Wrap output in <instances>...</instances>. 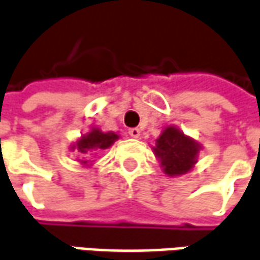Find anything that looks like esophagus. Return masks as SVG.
Segmentation results:
<instances>
[{
  "label": "esophagus",
  "mask_w": 260,
  "mask_h": 260,
  "mask_svg": "<svg viewBox=\"0 0 260 260\" xmlns=\"http://www.w3.org/2000/svg\"><path fill=\"white\" fill-rule=\"evenodd\" d=\"M128 134L131 135V138H139V137H141V131L138 129V128H131V129L128 131Z\"/></svg>",
  "instance_id": "1"
}]
</instances>
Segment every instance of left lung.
I'll use <instances>...</instances> for the list:
<instances>
[{
    "instance_id": "8db88e82",
    "label": "left lung",
    "mask_w": 260,
    "mask_h": 260,
    "mask_svg": "<svg viewBox=\"0 0 260 260\" xmlns=\"http://www.w3.org/2000/svg\"><path fill=\"white\" fill-rule=\"evenodd\" d=\"M152 149L168 176H181L193 169L202 145L185 135L178 126L168 125Z\"/></svg>"
}]
</instances>
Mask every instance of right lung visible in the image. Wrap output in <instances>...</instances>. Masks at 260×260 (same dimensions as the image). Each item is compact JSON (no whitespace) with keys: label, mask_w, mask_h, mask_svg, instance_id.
I'll return each mask as SVG.
<instances>
[{"label":"right lung","mask_w":260,"mask_h":260,"mask_svg":"<svg viewBox=\"0 0 260 260\" xmlns=\"http://www.w3.org/2000/svg\"><path fill=\"white\" fill-rule=\"evenodd\" d=\"M118 139H119V135L116 132H112V131L102 132L96 126H91V129L86 134H82L75 142L70 145V149L71 151H77L79 156H82V159H79L81 165L89 167L92 164V160L86 159L89 155H93V153L111 148Z\"/></svg>","instance_id":"1"}]
</instances>
